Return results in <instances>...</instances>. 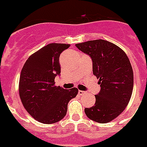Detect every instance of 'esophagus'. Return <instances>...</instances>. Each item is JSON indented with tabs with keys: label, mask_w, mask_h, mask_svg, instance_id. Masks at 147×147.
<instances>
[{
	"label": "esophagus",
	"mask_w": 147,
	"mask_h": 147,
	"mask_svg": "<svg viewBox=\"0 0 147 147\" xmlns=\"http://www.w3.org/2000/svg\"><path fill=\"white\" fill-rule=\"evenodd\" d=\"M86 92L85 91H82V90H79V95H84V94H86Z\"/></svg>",
	"instance_id": "esophagus-1"
}]
</instances>
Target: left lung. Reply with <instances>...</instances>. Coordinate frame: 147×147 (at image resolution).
<instances>
[{"instance_id":"obj_1","label":"left lung","mask_w":147,"mask_h":147,"mask_svg":"<svg viewBox=\"0 0 147 147\" xmlns=\"http://www.w3.org/2000/svg\"><path fill=\"white\" fill-rule=\"evenodd\" d=\"M76 46L92 58L93 75L100 85L94 106L85 108V113L91 120L107 123L121 115L130 100L133 90L131 63L123 50L107 40H90Z\"/></svg>"}]
</instances>
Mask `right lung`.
Wrapping results in <instances>:
<instances>
[{"label": "right lung", "mask_w": 147, "mask_h": 147, "mask_svg": "<svg viewBox=\"0 0 147 147\" xmlns=\"http://www.w3.org/2000/svg\"><path fill=\"white\" fill-rule=\"evenodd\" d=\"M70 44L50 43L25 63L19 79V96L25 109L43 124H53L64 118L68 102L78 94L76 87L65 90L56 86L54 79L61 73L60 54Z\"/></svg>", "instance_id": "1"}]
</instances>
